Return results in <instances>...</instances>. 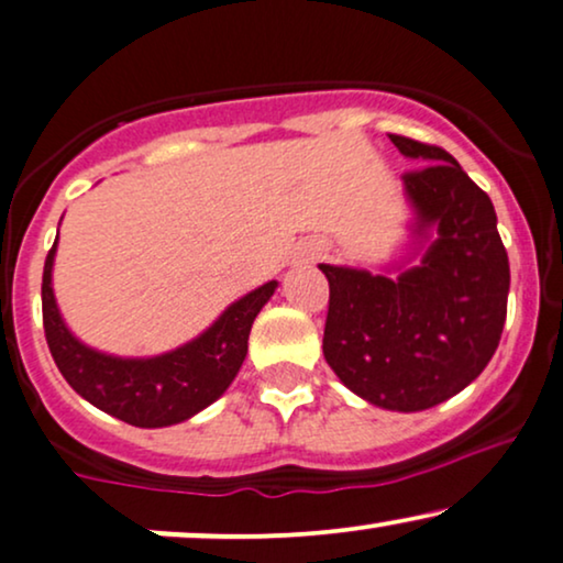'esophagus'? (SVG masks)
I'll list each match as a JSON object with an SVG mask.
<instances>
[{
  "label": "esophagus",
  "instance_id": "obj_1",
  "mask_svg": "<svg viewBox=\"0 0 563 563\" xmlns=\"http://www.w3.org/2000/svg\"><path fill=\"white\" fill-rule=\"evenodd\" d=\"M318 258H323V247L312 245L310 253H308V261H318Z\"/></svg>",
  "mask_w": 563,
  "mask_h": 563
}]
</instances>
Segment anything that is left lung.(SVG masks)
Segmentation results:
<instances>
[{
  "instance_id": "1",
  "label": "left lung",
  "mask_w": 563,
  "mask_h": 563,
  "mask_svg": "<svg viewBox=\"0 0 563 563\" xmlns=\"http://www.w3.org/2000/svg\"><path fill=\"white\" fill-rule=\"evenodd\" d=\"M421 165L404 175L419 264L398 276L320 264L331 297L323 354L341 383L372 406L424 411L468 388L499 346L509 261L488 196L457 159L388 134Z\"/></svg>"
}]
</instances>
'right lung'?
Here are the masks:
<instances>
[{
	"mask_svg": "<svg viewBox=\"0 0 563 563\" xmlns=\"http://www.w3.org/2000/svg\"><path fill=\"white\" fill-rule=\"evenodd\" d=\"M58 235L43 266V331L64 379L100 411L131 427L159 429L191 419L214 404L243 367L247 335L279 284L247 291L188 344L157 356H113L82 344L58 312L54 272Z\"/></svg>",
	"mask_w": 563,
	"mask_h": 563,
	"instance_id": "add662e5",
	"label": "right lung"
}]
</instances>
